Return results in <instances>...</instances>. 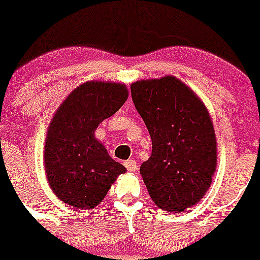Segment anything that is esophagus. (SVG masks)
Segmentation results:
<instances>
[{
  "label": "esophagus",
  "instance_id": "obj_1",
  "mask_svg": "<svg viewBox=\"0 0 260 260\" xmlns=\"http://www.w3.org/2000/svg\"><path fill=\"white\" fill-rule=\"evenodd\" d=\"M124 166L125 169L131 172H135L136 170H137V164H136V161H125Z\"/></svg>",
  "mask_w": 260,
  "mask_h": 260
}]
</instances>
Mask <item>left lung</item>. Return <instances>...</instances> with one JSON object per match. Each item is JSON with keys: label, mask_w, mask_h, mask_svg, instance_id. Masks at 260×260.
<instances>
[{"label": "left lung", "mask_w": 260, "mask_h": 260, "mask_svg": "<svg viewBox=\"0 0 260 260\" xmlns=\"http://www.w3.org/2000/svg\"><path fill=\"white\" fill-rule=\"evenodd\" d=\"M133 103L152 140L140 172L149 196L166 212L203 199L216 169V137L201 99L177 78L136 81Z\"/></svg>", "instance_id": "left-lung-1"}]
</instances>
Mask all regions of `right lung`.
Returning <instances> with one entry per match:
<instances>
[{
    "instance_id": "obj_1",
    "label": "right lung",
    "mask_w": 260,
    "mask_h": 260,
    "mask_svg": "<svg viewBox=\"0 0 260 260\" xmlns=\"http://www.w3.org/2000/svg\"><path fill=\"white\" fill-rule=\"evenodd\" d=\"M127 98L123 84L88 81L75 88L54 114L44 147L45 171L52 192L68 205L95 208L125 172L94 137V131Z\"/></svg>"
}]
</instances>
